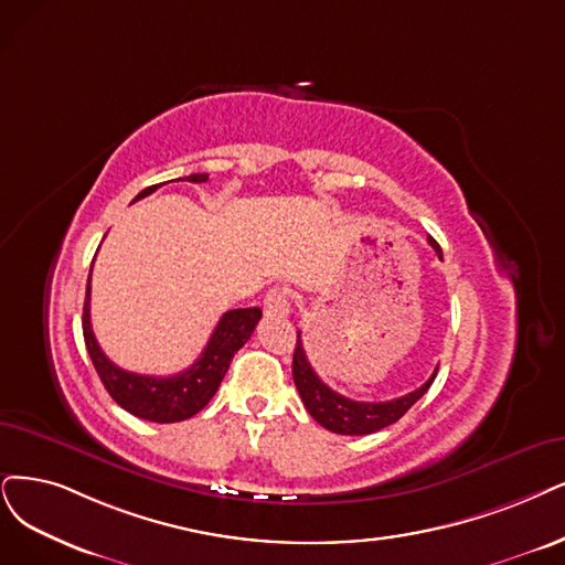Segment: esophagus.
Wrapping results in <instances>:
<instances>
[{"label":"esophagus","instance_id":"1","mask_svg":"<svg viewBox=\"0 0 565 565\" xmlns=\"http://www.w3.org/2000/svg\"><path fill=\"white\" fill-rule=\"evenodd\" d=\"M267 317H288L290 315V296L286 288H271L263 300Z\"/></svg>","mask_w":565,"mask_h":565}]
</instances>
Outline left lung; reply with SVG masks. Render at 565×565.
Here are the masks:
<instances>
[{"label":"left lung","instance_id":"8db88e82","mask_svg":"<svg viewBox=\"0 0 565 565\" xmlns=\"http://www.w3.org/2000/svg\"><path fill=\"white\" fill-rule=\"evenodd\" d=\"M428 244L435 248V254L443 260L440 244H437L433 237H428ZM435 374H437V367L424 386H419L407 395H401V398L395 401L361 403V401L347 398V395H340L338 391H332L319 380V374L307 361L300 332H298V344L294 351V382L298 386V393L307 412L315 416V422H319L323 428L338 435H370L395 424L430 388Z\"/></svg>","mask_w":565,"mask_h":565}]
</instances>
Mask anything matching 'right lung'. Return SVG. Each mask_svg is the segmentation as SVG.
<instances>
[{"label": "right lung", "instance_id": "right-lung-1", "mask_svg": "<svg viewBox=\"0 0 565 565\" xmlns=\"http://www.w3.org/2000/svg\"><path fill=\"white\" fill-rule=\"evenodd\" d=\"M209 174H191L185 181L202 183ZM158 185H149L135 198L141 200L151 195ZM93 271V267H90ZM263 311L258 307L230 309L216 323L212 338H209L200 359L172 377H149V374H135L114 365L99 349L90 326V279L86 286V302H83V340L90 353V361L99 374L104 388L111 398L139 419L156 424H174L195 416L209 401L214 398L225 372L235 353L246 344L250 332L256 330Z\"/></svg>", "mask_w": 565, "mask_h": 565}]
</instances>
